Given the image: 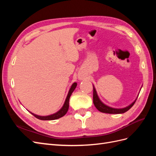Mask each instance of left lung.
Here are the masks:
<instances>
[{"label":"left lung","instance_id":"left-lung-1","mask_svg":"<svg viewBox=\"0 0 156 156\" xmlns=\"http://www.w3.org/2000/svg\"><path fill=\"white\" fill-rule=\"evenodd\" d=\"M136 100V99L129 106H127L123 108H112V107H110L105 105L104 103H103L101 101L100 98H99V97L98 96L95 88H94V87H93V102H94V104L96 107L97 109L101 112L108 113V114H122V113H124L126 111H128L129 109H130V108L133 107V105L135 104Z\"/></svg>","mask_w":156,"mask_h":156}]
</instances>
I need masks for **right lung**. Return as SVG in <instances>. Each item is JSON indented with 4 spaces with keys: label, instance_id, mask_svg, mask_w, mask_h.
I'll list each match as a JSON object with an SVG mask.
<instances>
[{
    "label": "right lung",
    "instance_id": "obj_1",
    "mask_svg": "<svg viewBox=\"0 0 156 156\" xmlns=\"http://www.w3.org/2000/svg\"><path fill=\"white\" fill-rule=\"evenodd\" d=\"M77 87V83H74L72 87H71L69 92L68 94V96L66 99V101L64 102V104L63 105V107L61 108V109L60 111H58L57 112L55 113L53 115H49V116H38V115H36L34 113H32L31 112H30L31 114L34 116L36 119H40L41 120H56V119H60V118L62 117L63 116H64L66 114V112L68 111V108H69V98L72 95V92L74 91L75 88H76Z\"/></svg>",
    "mask_w": 156,
    "mask_h": 156
}]
</instances>
